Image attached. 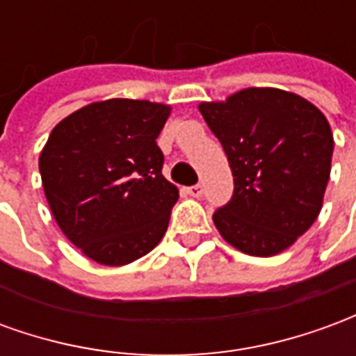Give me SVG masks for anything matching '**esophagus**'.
I'll list each match as a JSON object with an SVG mask.
<instances>
[{
  "label": "esophagus",
  "instance_id": "obj_1",
  "mask_svg": "<svg viewBox=\"0 0 356 356\" xmlns=\"http://www.w3.org/2000/svg\"><path fill=\"white\" fill-rule=\"evenodd\" d=\"M202 193H204L202 185H194V186H188V188H186V194H191L193 198H200Z\"/></svg>",
  "mask_w": 356,
  "mask_h": 356
}]
</instances>
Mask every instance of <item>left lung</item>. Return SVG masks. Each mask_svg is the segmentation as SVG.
<instances>
[{
  "label": "left lung",
  "mask_w": 356,
  "mask_h": 356,
  "mask_svg": "<svg viewBox=\"0 0 356 356\" xmlns=\"http://www.w3.org/2000/svg\"><path fill=\"white\" fill-rule=\"evenodd\" d=\"M234 177L231 202L213 213L232 248L255 257L288 250L321 213L334 152L326 116L303 97L248 88L200 102Z\"/></svg>",
  "instance_id": "left-lung-1"
}]
</instances>
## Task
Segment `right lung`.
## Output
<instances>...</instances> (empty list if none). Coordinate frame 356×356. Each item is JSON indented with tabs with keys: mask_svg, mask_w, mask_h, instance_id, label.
Segmentation results:
<instances>
[{
	"mask_svg": "<svg viewBox=\"0 0 356 356\" xmlns=\"http://www.w3.org/2000/svg\"><path fill=\"white\" fill-rule=\"evenodd\" d=\"M170 104L91 102L60 120L40 154L42 185L58 229L99 265L122 267L163 238L179 188L162 175L156 145Z\"/></svg>",
	"mask_w": 356,
	"mask_h": 356,
	"instance_id": "add662e5",
	"label": "right lung"
}]
</instances>
